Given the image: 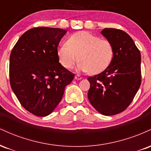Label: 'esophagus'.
I'll use <instances>...</instances> for the list:
<instances>
[{
    "instance_id": "esophagus-1",
    "label": "esophagus",
    "mask_w": 151,
    "mask_h": 151,
    "mask_svg": "<svg viewBox=\"0 0 151 151\" xmlns=\"http://www.w3.org/2000/svg\"><path fill=\"white\" fill-rule=\"evenodd\" d=\"M81 77L80 75H79V74H77V75H75V79H78V80H79V79H81Z\"/></svg>"
}]
</instances>
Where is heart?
I'll return each mask as SVG.
<instances>
[{"mask_svg":"<svg viewBox=\"0 0 151 151\" xmlns=\"http://www.w3.org/2000/svg\"><path fill=\"white\" fill-rule=\"evenodd\" d=\"M60 62L66 69L74 67L78 60V70L96 74L110 65L114 56L111 42L86 31H80L70 36L67 44L58 49Z\"/></svg>","mask_w":151,"mask_h":151,"instance_id":"b5f03b06","label":"heart"}]
</instances>
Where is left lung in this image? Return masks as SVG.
Here are the masks:
<instances>
[{
    "label": "left lung",
    "instance_id": "left-lung-1",
    "mask_svg": "<svg viewBox=\"0 0 151 151\" xmlns=\"http://www.w3.org/2000/svg\"><path fill=\"white\" fill-rule=\"evenodd\" d=\"M101 32L112 44L114 56L103 72L88 77V99L99 113L112 116L127 109L141 86V52L124 31L104 28Z\"/></svg>",
    "mask_w": 151,
    "mask_h": 151
}]
</instances>
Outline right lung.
<instances>
[{
	"label": "right lung",
	"mask_w": 151,
	"mask_h": 151,
	"mask_svg": "<svg viewBox=\"0 0 151 151\" xmlns=\"http://www.w3.org/2000/svg\"><path fill=\"white\" fill-rule=\"evenodd\" d=\"M37 27L19 38L10 55V83L20 104L31 114L46 116L62 100L74 74L59 62L58 47L66 33Z\"/></svg>",
	"instance_id": "right-lung-1"
}]
</instances>
